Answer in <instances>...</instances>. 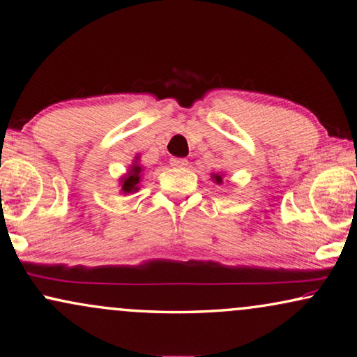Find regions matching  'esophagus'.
<instances>
[{
    "mask_svg": "<svg viewBox=\"0 0 357 357\" xmlns=\"http://www.w3.org/2000/svg\"><path fill=\"white\" fill-rule=\"evenodd\" d=\"M169 165H172L173 168H185L188 167V160H185V158L173 157L172 160H169Z\"/></svg>",
    "mask_w": 357,
    "mask_h": 357,
    "instance_id": "34e87169",
    "label": "esophagus"
}]
</instances>
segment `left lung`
<instances>
[{"label":"left lung","mask_w":357,"mask_h":357,"mask_svg":"<svg viewBox=\"0 0 357 357\" xmlns=\"http://www.w3.org/2000/svg\"><path fill=\"white\" fill-rule=\"evenodd\" d=\"M211 181L213 183H216V184H224V173H213L211 174Z\"/></svg>","instance_id":"left-lung-1"}]
</instances>
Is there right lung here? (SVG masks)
Masks as SVG:
<instances>
[{
	"mask_svg": "<svg viewBox=\"0 0 357 357\" xmlns=\"http://www.w3.org/2000/svg\"><path fill=\"white\" fill-rule=\"evenodd\" d=\"M143 165L139 163V155L133 158L132 165L128 167L127 173H123L119 178V192L122 195L137 194L141 188V181H143Z\"/></svg>",
	"mask_w": 357,
	"mask_h": 357,
	"instance_id": "obj_1",
	"label": "right lung"
}]
</instances>
